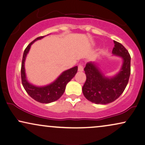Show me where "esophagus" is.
<instances>
[{
    "label": "esophagus",
    "instance_id": "obj_1",
    "mask_svg": "<svg viewBox=\"0 0 145 145\" xmlns=\"http://www.w3.org/2000/svg\"><path fill=\"white\" fill-rule=\"evenodd\" d=\"M83 70H84V65H83V63H80L78 65V71H82Z\"/></svg>",
    "mask_w": 145,
    "mask_h": 145
}]
</instances>
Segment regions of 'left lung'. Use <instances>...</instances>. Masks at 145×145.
Here are the masks:
<instances>
[{
  "label": "left lung",
  "instance_id": "left-lung-1",
  "mask_svg": "<svg viewBox=\"0 0 145 145\" xmlns=\"http://www.w3.org/2000/svg\"><path fill=\"white\" fill-rule=\"evenodd\" d=\"M112 53L123 59L121 71L112 78H105L94 63H88L84 68L86 81L82 88L87 99L96 104H107L119 97L129 82L131 74V56L119 42L114 41Z\"/></svg>",
  "mask_w": 145,
  "mask_h": 145
}]
</instances>
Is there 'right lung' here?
Here are the masks:
<instances>
[{
	"label": "right lung",
	"instance_id": "right-lung-1",
	"mask_svg": "<svg viewBox=\"0 0 145 145\" xmlns=\"http://www.w3.org/2000/svg\"><path fill=\"white\" fill-rule=\"evenodd\" d=\"M44 36H40L30 42L24 50L21 65V80L24 89L32 99L42 103H49L59 99L64 93L67 83L75 76L78 71V66L63 71L59 78L52 84L45 87H36L29 84L26 80L24 69V61L30 46L36 40L41 39Z\"/></svg>",
	"mask_w": 145,
	"mask_h": 145
}]
</instances>
